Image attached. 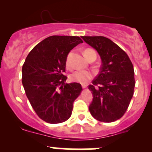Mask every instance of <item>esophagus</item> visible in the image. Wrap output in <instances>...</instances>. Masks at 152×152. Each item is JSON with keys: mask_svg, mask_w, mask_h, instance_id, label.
<instances>
[{"mask_svg": "<svg viewBox=\"0 0 152 152\" xmlns=\"http://www.w3.org/2000/svg\"><path fill=\"white\" fill-rule=\"evenodd\" d=\"M86 87H87V85H86V84L82 85V88H86Z\"/></svg>", "mask_w": 152, "mask_h": 152, "instance_id": "34e87169", "label": "esophagus"}]
</instances>
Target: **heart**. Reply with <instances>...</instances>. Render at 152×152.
<instances>
[{
    "mask_svg": "<svg viewBox=\"0 0 152 152\" xmlns=\"http://www.w3.org/2000/svg\"><path fill=\"white\" fill-rule=\"evenodd\" d=\"M91 54H96V52L94 50L91 49V48H87L84 50V56L86 58L89 57ZM69 59H70V54L67 56L66 61V65L68 68H70V62H69ZM94 74L91 71H86V70H77L74 71V73L71 74L70 79L72 81L77 82V83H81V84H86L88 81L93 78Z\"/></svg>",
    "mask_w": 152,
    "mask_h": 152,
    "instance_id": "obj_1",
    "label": "heart"
}]
</instances>
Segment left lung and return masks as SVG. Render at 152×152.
I'll return each mask as SVG.
<instances>
[{
    "instance_id": "obj_1",
    "label": "left lung",
    "mask_w": 152,
    "mask_h": 152,
    "mask_svg": "<svg viewBox=\"0 0 152 152\" xmlns=\"http://www.w3.org/2000/svg\"><path fill=\"white\" fill-rule=\"evenodd\" d=\"M81 38L97 50L102 62L98 76L88 86L93 94L90 113L99 121L114 122L124 116L134 95L133 64L126 52L109 38Z\"/></svg>"
}]
</instances>
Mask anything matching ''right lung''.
Masks as SVG:
<instances>
[{
  "mask_svg": "<svg viewBox=\"0 0 152 152\" xmlns=\"http://www.w3.org/2000/svg\"><path fill=\"white\" fill-rule=\"evenodd\" d=\"M83 41L78 36H52L31 50L22 68V83L38 117L49 124L66 121L81 85L66 83V61L71 50Z\"/></svg>",
  "mask_w": 152,
  "mask_h": 152,
  "instance_id": "obj_1",
  "label": "right lung"
}]
</instances>
